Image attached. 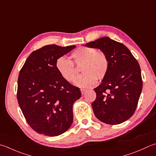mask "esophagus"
Wrapping results in <instances>:
<instances>
[{"instance_id":"1","label":"esophagus","mask_w":156,"mask_h":156,"mask_svg":"<svg viewBox=\"0 0 156 156\" xmlns=\"http://www.w3.org/2000/svg\"><path fill=\"white\" fill-rule=\"evenodd\" d=\"M86 91V89H81V94H83Z\"/></svg>"}]
</instances>
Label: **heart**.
<instances>
[{
    "instance_id": "obj_1",
    "label": "heart",
    "mask_w": 156,
    "mask_h": 156,
    "mask_svg": "<svg viewBox=\"0 0 156 156\" xmlns=\"http://www.w3.org/2000/svg\"><path fill=\"white\" fill-rule=\"evenodd\" d=\"M71 61L64 57H60L55 61L57 71L66 81L73 82L77 77L78 72L74 66H81V71L83 73L75 81V84L81 87H91L98 80L103 79L108 70V60L104 53L97 51L95 48L80 47L71 53Z\"/></svg>"
}]
</instances>
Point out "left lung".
<instances>
[{"mask_svg":"<svg viewBox=\"0 0 156 156\" xmlns=\"http://www.w3.org/2000/svg\"><path fill=\"white\" fill-rule=\"evenodd\" d=\"M85 45L99 49L108 60L107 76L94 89L96 98L92 107L95 116L105 124H121L133 116L141 93L139 64L124 44L108 37Z\"/></svg>","mask_w":156,"mask_h":156,"instance_id":"obj_1","label":"left lung"}]
</instances>
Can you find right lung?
<instances>
[{"mask_svg": "<svg viewBox=\"0 0 156 156\" xmlns=\"http://www.w3.org/2000/svg\"><path fill=\"white\" fill-rule=\"evenodd\" d=\"M75 48L43 46L31 53L20 70L17 101L28 124L39 134L58 136L72 125L73 105L81 93L62 77L55 64Z\"/></svg>", "mask_w": 156, "mask_h": 156, "instance_id": "right-lung-1", "label": "right lung"}]
</instances>
